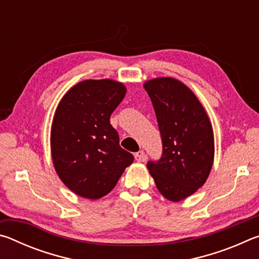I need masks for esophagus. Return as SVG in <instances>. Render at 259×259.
<instances>
[{
	"label": "esophagus",
	"instance_id": "34e87169",
	"mask_svg": "<svg viewBox=\"0 0 259 259\" xmlns=\"http://www.w3.org/2000/svg\"><path fill=\"white\" fill-rule=\"evenodd\" d=\"M135 159H136V161H138V162L144 161L146 159L145 153H144V151H139L137 153H135Z\"/></svg>",
	"mask_w": 259,
	"mask_h": 259
}]
</instances>
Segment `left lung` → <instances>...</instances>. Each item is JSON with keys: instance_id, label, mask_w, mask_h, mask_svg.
Masks as SVG:
<instances>
[{"instance_id": "left-lung-1", "label": "left lung", "mask_w": 259, "mask_h": 259, "mask_svg": "<svg viewBox=\"0 0 259 259\" xmlns=\"http://www.w3.org/2000/svg\"><path fill=\"white\" fill-rule=\"evenodd\" d=\"M154 107L163 153L147 168L165 199L178 202L207 182L214 156L212 125L194 93L174 77L144 83Z\"/></svg>"}]
</instances>
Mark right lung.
Here are the masks:
<instances>
[{"mask_svg": "<svg viewBox=\"0 0 259 259\" xmlns=\"http://www.w3.org/2000/svg\"><path fill=\"white\" fill-rule=\"evenodd\" d=\"M123 83L84 80L60 99L51 125L52 162L60 181L82 198L108 194L134 155L120 146L109 117L124 98Z\"/></svg>", "mask_w": 259, "mask_h": 259, "instance_id": "1", "label": "right lung"}]
</instances>
